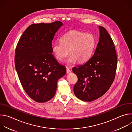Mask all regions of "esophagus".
I'll return each instance as SVG.
<instances>
[{"label": "esophagus", "mask_w": 132, "mask_h": 132, "mask_svg": "<svg viewBox=\"0 0 132 132\" xmlns=\"http://www.w3.org/2000/svg\"><path fill=\"white\" fill-rule=\"evenodd\" d=\"M71 71V68H69V67H66V72L67 73H70V72Z\"/></svg>", "instance_id": "1"}]
</instances>
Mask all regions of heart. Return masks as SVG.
Masks as SVG:
<instances>
[{"label":"heart","instance_id":"heart-1","mask_svg":"<svg viewBox=\"0 0 132 132\" xmlns=\"http://www.w3.org/2000/svg\"><path fill=\"white\" fill-rule=\"evenodd\" d=\"M95 37L90 33L72 30L68 32L61 38V42H55L52 45V52L58 61L63 62L68 54L69 64L77 62L83 63L90 57L95 47Z\"/></svg>","mask_w":132,"mask_h":132}]
</instances>
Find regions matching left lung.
Instances as JSON below:
<instances>
[{
	"label": "left lung",
	"mask_w": 132,
	"mask_h": 132,
	"mask_svg": "<svg viewBox=\"0 0 132 132\" xmlns=\"http://www.w3.org/2000/svg\"><path fill=\"white\" fill-rule=\"evenodd\" d=\"M99 28V42L92 57L72 69L78 77L74 94L84 101H92L102 96L115 78L118 61L115 46L106 29L101 26Z\"/></svg>",
	"instance_id": "8db88e82"
}]
</instances>
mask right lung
<instances>
[{
	"label": "right lung",
	"mask_w": 132,
	"mask_h": 132,
	"mask_svg": "<svg viewBox=\"0 0 132 132\" xmlns=\"http://www.w3.org/2000/svg\"><path fill=\"white\" fill-rule=\"evenodd\" d=\"M63 25L61 21L30 25L15 49V69L22 86L34 101L43 103L56 93L57 81L66 74V68L52 54V42Z\"/></svg>",
	"instance_id": "1"
}]
</instances>
